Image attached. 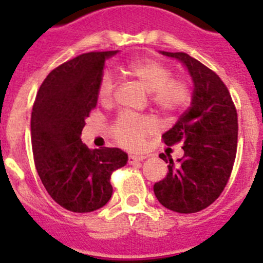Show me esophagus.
Here are the masks:
<instances>
[{"instance_id":"esophagus-1","label":"esophagus","mask_w":263,"mask_h":263,"mask_svg":"<svg viewBox=\"0 0 263 263\" xmlns=\"http://www.w3.org/2000/svg\"><path fill=\"white\" fill-rule=\"evenodd\" d=\"M145 158V155H129L127 162H129V164H134L136 162H141V160H143Z\"/></svg>"}]
</instances>
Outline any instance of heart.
Masks as SVG:
<instances>
[{
    "label": "heart",
    "mask_w": 263,
    "mask_h": 263,
    "mask_svg": "<svg viewBox=\"0 0 263 263\" xmlns=\"http://www.w3.org/2000/svg\"><path fill=\"white\" fill-rule=\"evenodd\" d=\"M126 75L138 83L150 95L153 105L164 113L182 110L191 100V87L184 78H171V69L159 60L142 58L132 60L124 67ZM115 93V78L104 72L97 87V97L103 104H109ZM157 127L150 117H134L122 115L111 127L115 139L127 148H139L145 138Z\"/></svg>",
    "instance_id": "obj_1"
}]
</instances>
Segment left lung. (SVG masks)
<instances>
[{
	"label": "left lung",
	"mask_w": 263,
	"mask_h": 263,
	"mask_svg": "<svg viewBox=\"0 0 263 263\" xmlns=\"http://www.w3.org/2000/svg\"><path fill=\"white\" fill-rule=\"evenodd\" d=\"M163 55L180 60L194 81L191 106L162 136L167 146L182 142L184 154L170 163L166 178L154 184L158 201L178 213H195L210 206L224 191L237 153V110L227 85L216 72L184 52Z\"/></svg>",
	"instance_id": "obj_1"
}]
</instances>
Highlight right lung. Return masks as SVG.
<instances>
[{
    "label": "right lung",
    "instance_id": "right-lung-1",
    "mask_svg": "<svg viewBox=\"0 0 263 263\" xmlns=\"http://www.w3.org/2000/svg\"><path fill=\"white\" fill-rule=\"evenodd\" d=\"M118 51L81 53L50 72L31 111V145L36 171L53 200L71 212L105 205L113 194L110 175L127 154L117 147L90 150L81 142L85 118L96 108L105 59Z\"/></svg>",
    "mask_w": 263,
    "mask_h": 263
}]
</instances>
